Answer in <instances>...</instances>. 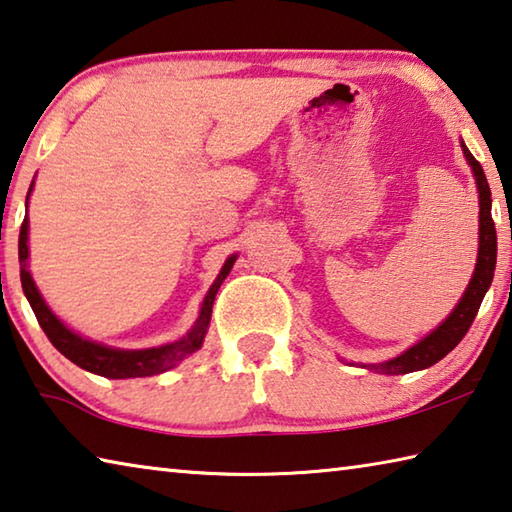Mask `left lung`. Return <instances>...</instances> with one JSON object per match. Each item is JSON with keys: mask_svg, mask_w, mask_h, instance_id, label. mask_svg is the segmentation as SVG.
<instances>
[{"mask_svg": "<svg viewBox=\"0 0 512 512\" xmlns=\"http://www.w3.org/2000/svg\"><path fill=\"white\" fill-rule=\"evenodd\" d=\"M461 150L470 165L472 176H475L477 192H479V250H477L475 273H472L466 291L461 295V300L457 302V306H454L448 318L439 324V327L432 329L425 338L418 340L410 349L398 353L396 358H389L385 362H362V367L369 371H378V374H387V376H401V374H412V371H421L436 365V362L448 356V353L463 340V336H466L483 302V295L488 293L492 277H495L497 230H495V221H492V215H490V206H492L490 185L486 181V174H483L479 161L470 154V150L463 141H461Z\"/></svg>", "mask_w": 512, "mask_h": 512, "instance_id": "8db88e82", "label": "left lung"}]
</instances>
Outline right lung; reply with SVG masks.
Masks as SVG:
<instances>
[{
    "instance_id": "obj_1",
    "label": "right lung",
    "mask_w": 512,
    "mask_h": 512,
    "mask_svg": "<svg viewBox=\"0 0 512 512\" xmlns=\"http://www.w3.org/2000/svg\"><path fill=\"white\" fill-rule=\"evenodd\" d=\"M31 192H33V183L29 188V194H26V208H29ZM235 262H237V255H230L224 262V266H221L217 280L212 282L206 297H203L197 322L192 324V329L185 333L183 338L167 342V345L150 347V349H118V347H107L102 345V342L80 336V333L69 329L67 324H64L58 315L51 311V306L46 304L40 288H37L33 275L29 271V217H24V224L20 230V280H22L26 300H29L42 331L49 336L51 345L58 349L62 356H67L73 365H78L82 369L91 371V374H98L105 378H143V376L163 374V371L181 365V362L188 356H192L194 351H199L210 327L215 295L219 291V286L224 284Z\"/></svg>"
}]
</instances>
